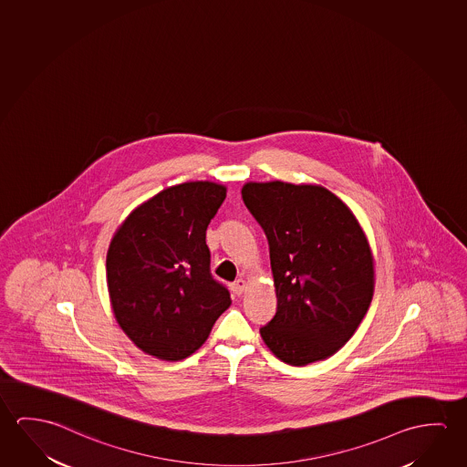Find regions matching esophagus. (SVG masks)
<instances>
[{
    "label": "esophagus",
    "instance_id": "obj_1",
    "mask_svg": "<svg viewBox=\"0 0 467 467\" xmlns=\"http://www.w3.org/2000/svg\"><path fill=\"white\" fill-rule=\"evenodd\" d=\"M246 287H248V284H246V281H244V279H238V281L234 282V284L230 285V289H232V292H234L235 296H242L244 290H246Z\"/></svg>",
    "mask_w": 467,
    "mask_h": 467
}]
</instances>
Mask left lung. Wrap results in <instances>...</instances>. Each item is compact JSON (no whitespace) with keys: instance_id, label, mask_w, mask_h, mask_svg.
<instances>
[{"instance_id":"left-lung-1","label":"left lung","mask_w":467,"mask_h":467,"mask_svg":"<svg viewBox=\"0 0 467 467\" xmlns=\"http://www.w3.org/2000/svg\"><path fill=\"white\" fill-rule=\"evenodd\" d=\"M244 206L266 234L277 311L259 329L294 367L325 360L354 336L375 290L370 244L354 213L321 185L248 182Z\"/></svg>"}]
</instances>
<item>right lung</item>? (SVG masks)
I'll use <instances>...</instances> for the list:
<instances>
[{
	"instance_id": "right-lung-1",
	"label": "right lung",
	"mask_w": 467,
	"mask_h": 467,
	"mask_svg": "<svg viewBox=\"0 0 467 467\" xmlns=\"http://www.w3.org/2000/svg\"><path fill=\"white\" fill-rule=\"evenodd\" d=\"M227 196L214 182L169 186L133 209L111 238L107 285L123 333L149 356L177 362L206 342L229 308L211 275L206 230Z\"/></svg>"
}]
</instances>
